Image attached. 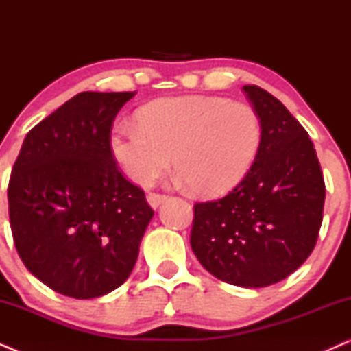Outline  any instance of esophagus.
<instances>
[{
    "mask_svg": "<svg viewBox=\"0 0 351 351\" xmlns=\"http://www.w3.org/2000/svg\"><path fill=\"white\" fill-rule=\"evenodd\" d=\"M165 199H166V195H160V193H148V195H147L148 204H150L153 209L160 208V204H161Z\"/></svg>",
    "mask_w": 351,
    "mask_h": 351,
    "instance_id": "1",
    "label": "esophagus"
}]
</instances>
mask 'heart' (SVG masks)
<instances>
[{
    "label": "heart",
    "instance_id": "heart-1",
    "mask_svg": "<svg viewBox=\"0 0 351 351\" xmlns=\"http://www.w3.org/2000/svg\"><path fill=\"white\" fill-rule=\"evenodd\" d=\"M137 121L118 123L110 132V152L124 174L150 184L174 153L177 179L201 196L233 190L262 142L261 118L251 105L213 95L158 99L138 110Z\"/></svg>",
    "mask_w": 351,
    "mask_h": 351
}]
</instances>
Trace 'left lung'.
<instances>
[{
  "mask_svg": "<svg viewBox=\"0 0 351 351\" xmlns=\"http://www.w3.org/2000/svg\"><path fill=\"white\" fill-rule=\"evenodd\" d=\"M243 89L261 118V148L227 196L195 204L190 244L219 280L265 287L294 273L313 251L326 186L302 124L265 89Z\"/></svg>",
  "mask_w": 351,
  "mask_h": 351,
  "instance_id": "1",
  "label": "left lung"
}]
</instances>
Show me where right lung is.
<instances>
[{
	"label": "right lung",
	"instance_id": "1",
	"mask_svg": "<svg viewBox=\"0 0 351 351\" xmlns=\"http://www.w3.org/2000/svg\"><path fill=\"white\" fill-rule=\"evenodd\" d=\"M134 94H76L27 134L14 162V244L28 270L59 294L105 295L136 265L153 209L119 172L108 142Z\"/></svg>",
	"mask_w": 351,
	"mask_h": 351
}]
</instances>
